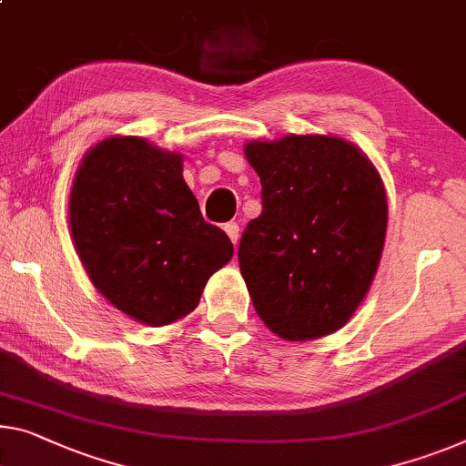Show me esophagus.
<instances>
[{"mask_svg":"<svg viewBox=\"0 0 466 466\" xmlns=\"http://www.w3.org/2000/svg\"><path fill=\"white\" fill-rule=\"evenodd\" d=\"M225 233L228 235V239H231L233 243H238V239H239V225L235 223V220H231V223H225Z\"/></svg>","mask_w":466,"mask_h":466,"instance_id":"1","label":"esophagus"}]
</instances>
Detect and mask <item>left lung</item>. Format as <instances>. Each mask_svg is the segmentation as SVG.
<instances>
[{
    "mask_svg": "<svg viewBox=\"0 0 466 466\" xmlns=\"http://www.w3.org/2000/svg\"><path fill=\"white\" fill-rule=\"evenodd\" d=\"M246 158L260 177L262 212L238 256L258 317L289 341L338 331L381 258V177L352 143L325 135L248 143Z\"/></svg>",
    "mask_w": 466,
    "mask_h": 466,
    "instance_id": "obj_1",
    "label": "left lung"
}]
</instances>
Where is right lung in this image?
<instances>
[{"label":"right lung","instance_id":"1","mask_svg":"<svg viewBox=\"0 0 466 466\" xmlns=\"http://www.w3.org/2000/svg\"><path fill=\"white\" fill-rule=\"evenodd\" d=\"M70 231L93 285L139 323L185 317L233 243L206 223L181 156L110 137L85 156L70 191Z\"/></svg>","mask_w":466,"mask_h":466}]
</instances>
